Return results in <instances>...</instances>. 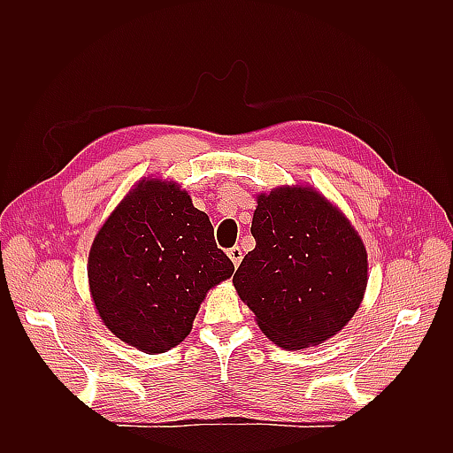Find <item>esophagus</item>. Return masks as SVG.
Wrapping results in <instances>:
<instances>
[{
  "label": "esophagus",
  "instance_id": "1",
  "mask_svg": "<svg viewBox=\"0 0 453 453\" xmlns=\"http://www.w3.org/2000/svg\"><path fill=\"white\" fill-rule=\"evenodd\" d=\"M228 257L232 263H234V266H238L242 263V250L238 248V245H234V248L228 250Z\"/></svg>",
  "mask_w": 453,
  "mask_h": 453
}]
</instances>
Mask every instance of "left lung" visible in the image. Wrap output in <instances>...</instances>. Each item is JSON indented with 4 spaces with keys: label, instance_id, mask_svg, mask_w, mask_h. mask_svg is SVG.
I'll return each instance as SVG.
<instances>
[{
    "label": "left lung",
    "instance_id": "obj_1",
    "mask_svg": "<svg viewBox=\"0 0 453 453\" xmlns=\"http://www.w3.org/2000/svg\"><path fill=\"white\" fill-rule=\"evenodd\" d=\"M253 213L255 250L234 287L263 333L283 349L334 336L366 289V251L357 232L313 188L260 195Z\"/></svg>",
    "mask_w": 453,
    "mask_h": 453
}]
</instances>
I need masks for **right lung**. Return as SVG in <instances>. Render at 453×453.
I'll use <instances>...</instances> for the list:
<instances>
[{
	"mask_svg": "<svg viewBox=\"0 0 453 453\" xmlns=\"http://www.w3.org/2000/svg\"><path fill=\"white\" fill-rule=\"evenodd\" d=\"M232 272L208 215L175 183L160 181L132 188L100 228L88 257L100 318L145 353L183 342L205 293Z\"/></svg>",
	"mask_w": 453,
	"mask_h": 453,
	"instance_id": "right-lung-1",
	"label": "right lung"
}]
</instances>
